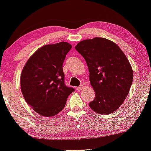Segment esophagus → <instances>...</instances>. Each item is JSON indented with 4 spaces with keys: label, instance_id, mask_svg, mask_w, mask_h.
Segmentation results:
<instances>
[{
    "label": "esophagus",
    "instance_id": "esophagus-1",
    "mask_svg": "<svg viewBox=\"0 0 151 151\" xmlns=\"http://www.w3.org/2000/svg\"><path fill=\"white\" fill-rule=\"evenodd\" d=\"M84 88V86H83V85H81V86H79V87H78L77 88V90H78V91H80V90H83V89Z\"/></svg>",
    "mask_w": 151,
    "mask_h": 151
}]
</instances>
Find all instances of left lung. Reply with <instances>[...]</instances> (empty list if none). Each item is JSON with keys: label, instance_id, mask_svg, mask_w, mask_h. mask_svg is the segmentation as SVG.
I'll return each instance as SVG.
<instances>
[{"label": "left lung", "instance_id": "left-lung-1", "mask_svg": "<svg viewBox=\"0 0 151 151\" xmlns=\"http://www.w3.org/2000/svg\"><path fill=\"white\" fill-rule=\"evenodd\" d=\"M85 59L95 99L91 109L100 114L115 112L124 102L133 81L132 66L117 44L95 37L81 41L75 47Z\"/></svg>", "mask_w": 151, "mask_h": 151}]
</instances>
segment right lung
Returning a JSON list of instances; mask_svg holds the SVG:
<instances>
[{
    "mask_svg": "<svg viewBox=\"0 0 151 151\" xmlns=\"http://www.w3.org/2000/svg\"><path fill=\"white\" fill-rule=\"evenodd\" d=\"M61 41L38 49L23 67L21 90L27 103L39 114L51 117L62 110L74 91L64 83L63 63L71 48Z\"/></svg>",
    "mask_w": 151,
    "mask_h": 151,
    "instance_id": "add662e5",
    "label": "right lung"
}]
</instances>
